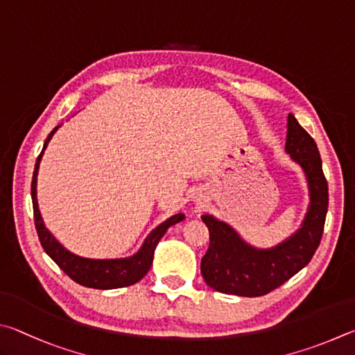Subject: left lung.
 <instances>
[{
	"label": "left lung",
	"instance_id": "1",
	"mask_svg": "<svg viewBox=\"0 0 355 355\" xmlns=\"http://www.w3.org/2000/svg\"><path fill=\"white\" fill-rule=\"evenodd\" d=\"M285 151L302 168L309 185V207L301 227L287 240L260 250L240 237L227 223L214 215H202L210 245L201 260L204 281L220 293L263 296L293 277L313 257L324 231L329 206L327 181L315 140L293 115L287 120Z\"/></svg>",
	"mask_w": 355,
	"mask_h": 355
}]
</instances>
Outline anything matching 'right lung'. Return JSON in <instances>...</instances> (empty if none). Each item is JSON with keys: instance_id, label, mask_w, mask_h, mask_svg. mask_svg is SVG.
Wrapping results in <instances>:
<instances>
[{"instance_id": "obj_1", "label": "right lung", "mask_w": 355, "mask_h": 355, "mask_svg": "<svg viewBox=\"0 0 355 355\" xmlns=\"http://www.w3.org/2000/svg\"><path fill=\"white\" fill-rule=\"evenodd\" d=\"M60 128L55 126L51 134L48 135L45 140V145L39 157L35 162L34 168V176L33 184H31V196H33V207H34V221L35 229L39 234V240L43 246V250L51 257L55 263L59 265V268L65 272L67 276H70L74 282L89 288H98V290H112V288H123L134 285L140 281L141 277H145L146 272L149 271L153 265L154 259V250L160 239L164 237L168 227L181 223L185 215L176 214L165 220L162 225L154 227L151 232L148 234V237L143 241L140 250L129 257L123 259H87L80 257L78 254H73L68 251L67 248L62 246L58 240L54 239V235L48 231L45 223L42 220L39 202H37V174H39L40 160L43 157V153L48 146L49 140L53 139L55 130Z\"/></svg>"}]
</instances>
